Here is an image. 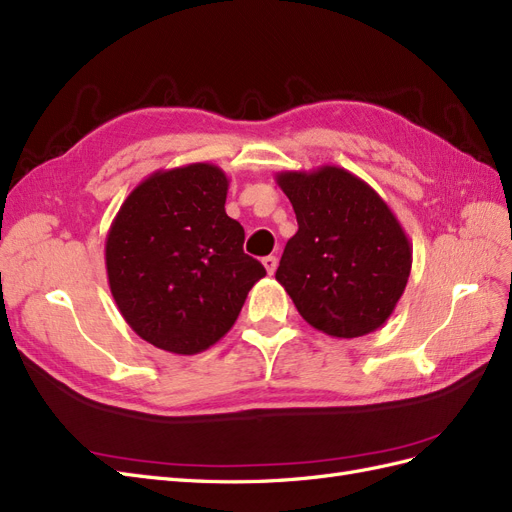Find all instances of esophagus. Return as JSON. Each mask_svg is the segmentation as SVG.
<instances>
[{
  "label": "esophagus",
  "mask_w": 512,
  "mask_h": 512,
  "mask_svg": "<svg viewBox=\"0 0 512 512\" xmlns=\"http://www.w3.org/2000/svg\"><path fill=\"white\" fill-rule=\"evenodd\" d=\"M262 265H265L269 275H273L275 267H278V258H275V256H265V258H262Z\"/></svg>",
  "instance_id": "obj_1"
}]
</instances>
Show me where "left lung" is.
<instances>
[{
	"mask_svg": "<svg viewBox=\"0 0 512 512\" xmlns=\"http://www.w3.org/2000/svg\"><path fill=\"white\" fill-rule=\"evenodd\" d=\"M297 215L275 271L295 308L331 338H359L390 319L411 273V243L362 178L338 165L275 174Z\"/></svg>",
	"mask_w": 512,
	"mask_h": 512,
	"instance_id": "1",
	"label": "left lung"
}]
</instances>
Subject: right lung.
Segmentation results:
<instances>
[{"mask_svg":"<svg viewBox=\"0 0 512 512\" xmlns=\"http://www.w3.org/2000/svg\"><path fill=\"white\" fill-rule=\"evenodd\" d=\"M228 185L213 163L157 170L109 226V290L122 319L161 351L196 355L213 347L267 275L243 252V226L226 215Z\"/></svg>","mask_w":512,"mask_h":512,"instance_id":"add662e5","label":"right lung"}]
</instances>
